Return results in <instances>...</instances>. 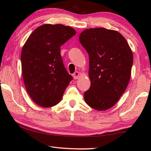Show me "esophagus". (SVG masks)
<instances>
[{"label": "esophagus", "instance_id": "obj_1", "mask_svg": "<svg viewBox=\"0 0 151 151\" xmlns=\"http://www.w3.org/2000/svg\"><path fill=\"white\" fill-rule=\"evenodd\" d=\"M79 76H80V75H79V73L78 72V71H76V72H75V73H74L73 75V78H75V79H77V78H78Z\"/></svg>", "mask_w": 151, "mask_h": 151}]
</instances>
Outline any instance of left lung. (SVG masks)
Listing matches in <instances>:
<instances>
[{
    "mask_svg": "<svg viewBox=\"0 0 151 151\" xmlns=\"http://www.w3.org/2000/svg\"><path fill=\"white\" fill-rule=\"evenodd\" d=\"M79 40L89 57L91 86L84 93L86 103L98 111L111 108L129 83L133 55L121 33L104 28L86 29Z\"/></svg>",
    "mask_w": 151,
    "mask_h": 151,
    "instance_id": "8db88e82",
    "label": "left lung"
}]
</instances>
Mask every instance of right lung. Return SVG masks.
<instances>
[{
    "mask_svg": "<svg viewBox=\"0 0 151 151\" xmlns=\"http://www.w3.org/2000/svg\"><path fill=\"white\" fill-rule=\"evenodd\" d=\"M75 34L70 27L43 24L22 47V78L27 93L38 105L47 108L57 104L73 80L64 66L60 47Z\"/></svg>",
    "mask_w": 151,
    "mask_h": 151,
    "instance_id": "right-lung-1",
    "label": "right lung"
}]
</instances>
